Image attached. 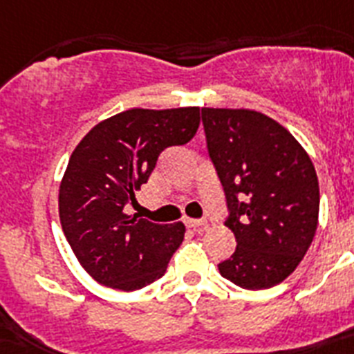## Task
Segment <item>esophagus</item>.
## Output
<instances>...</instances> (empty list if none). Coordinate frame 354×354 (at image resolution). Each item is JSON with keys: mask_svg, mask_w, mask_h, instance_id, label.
Masks as SVG:
<instances>
[{"mask_svg": "<svg viewBox=\"0 0 354 354\" xmlns=\"http://www.w3.org/2000/svg\"><path fill=\"white\" fill-rule=\"evenodd\" d=\"M185 225L189 227V229H194L196 232H203L207 229L205 222H200V220H191V218H187Z\"/></svg>", "mask_w": 354, "mask_h": 354, "instance_id": "1", "label": "esophagus"}]
</instances>
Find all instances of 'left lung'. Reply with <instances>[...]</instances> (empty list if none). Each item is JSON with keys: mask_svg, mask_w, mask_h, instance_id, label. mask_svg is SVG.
<instances>
[{"mask_svg": "<svg viewBox=\"0 0 354 354\" xmlns=\"http://www.w3.org/2000/svg\"><path fill=\"white\" fill-rule=\"evenodd\" d=\"M207 147L223 185L236 251L218 263L243 289H269L306 257L320 189L311 158L283 125L251 109H202Z\"/></svg>", "mask_w": 354, "mask_h": 354, "instance_id": "left-lung-1", "label": "left lung"}]
</instances>
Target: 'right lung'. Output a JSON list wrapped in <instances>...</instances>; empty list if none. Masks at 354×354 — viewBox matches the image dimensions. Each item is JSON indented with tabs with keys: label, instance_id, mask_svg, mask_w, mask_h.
Segmentation results:
<instances>
[{
	"label": "right lung",
	"instance_id": "add662e5",
	"mask_svg": "<svg viewBox=\"0 0 354 354\" xmlns=\"http://www.w3.org/2000/svg\"><path fill=\"white\" fill-rule=\"evenodd\" d=\"M200 107L129 109L94 125L76 145L59 183V222L77 261L102 286L136 291L163 277L185 225L125 212L162 151L183 145Z\"/></svg>",
	"mask_w": 354,
	"mask_h": 354
}]
</instances>
